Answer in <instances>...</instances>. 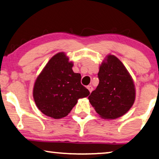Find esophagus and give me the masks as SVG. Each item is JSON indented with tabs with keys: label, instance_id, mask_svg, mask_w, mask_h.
Instances as JSON below:
<instances>
[{
	"label": "esophagus",
	"instance_id": "34e87169",
	"mask_svg": "<svg viewBox=\"0 0 159 159\" xmlns=\"http://www.w3.org/2000/svg\"><path fill=\"white\" fill-rule=\"evenodd\" d=\"M87 88L88 89V90L90 91V93H91L93 91V87L91 86V85H88V87H87Z\"/></svg>",
	"mask_w": 159,
	"mask_h": 159
}]
</instances>
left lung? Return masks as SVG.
Instances as JSON below:
<instances>
[{
    "mask_svg": "<svg viewBox=\"0 0 159 159\" xmlns=\"http://www.w3.org/2000/svg\"><path fill=\"white\" fill-rule=\"evenodd\" d=\"M99 84L88 97L100 116L115 119L125 115L134 103L133 79L116 56L107 55L99 66Z\"/></svg>",
    "mask_w": 159,
    "mask_h": 159,
    "instance_id": "1",
    "label": "left lung"
}]
</instances>
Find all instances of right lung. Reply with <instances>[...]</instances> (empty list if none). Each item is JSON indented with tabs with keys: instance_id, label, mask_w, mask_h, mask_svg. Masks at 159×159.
Returning a JSON list of instances; mask_svg holds the SVG:
<instances>
[{
	"instance_id": "1",
	"label": "right lung",
	"mask_w": 159,
	"mask_h": 159,
	"mask_svg": "<svg viewBox=\"0 0 159 159\" xmlns=\"http://www.w3.org/2000/svg\"><path fill=\"white\" fill-rule=\"evenodd\" d=\"M73 66L66 54L59 52L48 61L35 80L33 98L45 116L55 119L64 118L78 100L90 95L81 84V75L73 71Z\"/></svg>"
}]
</instances>
